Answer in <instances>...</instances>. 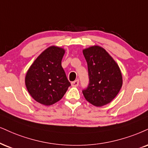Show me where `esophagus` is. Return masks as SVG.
<instances>
[{
    "mask_svg": "<svg viewBox=\"0 0 148 148\" xmlns=\"http://www.w3.org/2000/svg\"><path fill=\"white\" fill-rule=\"evenodd\" d=\"M79 79H76L74 82H71V85H72V86H77L79 85Z\"/></svg>",
    "mask_w": 148,
    "mask_h": 148,
    "instance_id": "esophagus-1",
    "label": "esophagus"
}]
</instances>
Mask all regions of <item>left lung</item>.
Returning <instances> with one entry per match:
<instances>
[{
  "label": "left lung",
  "instance_id": "left-lung-1",
  "mask_svg": "<svg viewBox=\"0 0 148 148\" xmlns=\"http://www.w3.org/2000/svg\"><path fill=\"white\" fill-rule=\"evenodd\" d=\"M89 83L82 90L85 99L95 106L110 103L122 86V75L117 64L105 49L93 46L84 49Z\"/></svg>",
  "mask_w": 148,
  "mask_h": 148
}]
</instances>
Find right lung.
<instances>
[{
	"label": "right lung",
	"instance_id": "add662e5",
	"mask_svg": "<svg viewBox=\"0 0 148 148\" xmlns=\"http://www.w3.org/2000/svg\"><path fill=\"white\" fill-rule=\"evenodd\" d=\"M64 50L50 47L37 58L27 71L25 84L31 96L50 106L63 97L71 83L62 66Z\"/></svg>",
	"mask_w": 148,
	"mask_h": 148
}]
</instances>
